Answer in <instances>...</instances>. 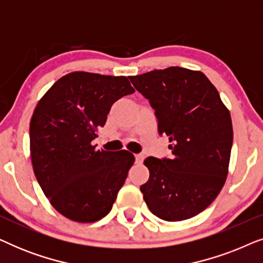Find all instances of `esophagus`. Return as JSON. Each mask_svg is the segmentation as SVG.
Wrapping results in <instances>:
<instances>
[{
    "instance_id": "esophagus-1",
    "label": "esophagus",
    "mask_w": 263,
    "mask_h": 263,
    "mask_svg": "<svg viewBox=\"0 0 263 263\" xmlns=\"http://www.w3.org/2000/svg\"><path fill=\"white\" fill-rule=\"evenodd\" d=\"M143 158H145V157H143V154H135V161L138 164H141L142 163Z\"/></svg>"
}]
</instances>
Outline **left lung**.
<instances>
[{"label": "left lung", "mask_w": 263, "mask_h": 263, "mask_svg": "<svg viewBox=\"0 0 263 263\" xmlns=\"http://www.w3.org/2000/svg\"><path fill=\"white\" fill-rule=\"evenodd\" d=\"M156 111L159 134L168 136L171 159L146 158L141 185L149 211L167 221L201 213L215 200L229 174L233 140L230 111L199 70L170 67L129 77Z\"/></svg>", "instance_id": "obj_1"}]
</instances>
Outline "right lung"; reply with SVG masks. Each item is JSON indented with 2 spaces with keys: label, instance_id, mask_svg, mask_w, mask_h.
Instances as JSON below:
<instances>
[{
  "label": "right lung",
  "instance_id": "1",
  "mask_svg": "<svg viewBox=\"0 0 263 263\" xmlns=\"http://www.w3.org/2000/svg\"><path fill=\"white\" fill-rule=\"evenodd\" d=\"M128 78L73 71L42 97L30 123L35 178L52 207L78 222H93L112 208L135 158L128 151H97L92 140L112 104L132 95Z\"/></svg>",
  "mask_w": 263,
  "mask_h": 263
}]
</instances>
